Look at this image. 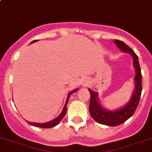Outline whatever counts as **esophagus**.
Returning a JSON list of instances; mask_svg holds the SVG:
<instances>
[{
    "mask_svg": "<svg viewBox=\"0 0 152 152\" xmlns=\"http://www.w3.org/2000/svg\"><path fill=\"white\" fill-rule=\"evenodd\" d=\"M83 86H87V85H88V84H89V80H88V79H83Z\"/></svg>",
    "mask_w": 152,
    "mask_h": 152,
    "instance_id": "esophagus-1",
    "label": "esophagus"
}]
</instances>
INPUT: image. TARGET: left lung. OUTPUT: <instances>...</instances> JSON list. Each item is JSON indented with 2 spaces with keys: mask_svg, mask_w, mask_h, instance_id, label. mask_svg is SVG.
Wrapping results in <instances>:
<instances>
[{
  "mask_svg": "<svg viewBox=\"0 0 152 152\" xmlns=\"http://www.w3.org/2000/svg\"><path fill=\"white\" fill-rule=\"evenodd\" d=\"M114 43L123 52L128 53L132 56L134 67L136 74L134 77L135 89L129 102L124 107L114 110H109L103 107L99 102L97 98L98 94L92 90L88 89L91 94L89 105L91 116L97 123L108 126H117L123 124L133 115L139 104L142 92V74L137 56L130 47L122 41L116 39L114 40Z\"/></svg>",
  "mask_w": 152,
  "mask_h": 152,
  "instance_id": "obj_1",
  "label": "left lung"
}]
</instances>
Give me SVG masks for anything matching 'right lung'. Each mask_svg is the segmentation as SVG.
Segmentation results:
<instances>
[{
  "mask_svg": "<svg viewBox=\"0 0 152 152\" xmlns=\"http://www.w3.org/2000/svg\"><path fill=\"white\" fill-rule=\"evenodd\" d=\"M38 40H34L32 41V42H31V44L32 43H34V42H36ZM77 91V89H75L73 90V91H70V93H69L68 96H67V100H66V102H65V104H64V107H63V110L62 111H61V113H60L59 116H58V117H56V119H54V120H51V121L50 122H48V123H30V122H27L28 123H29V125H31V126H35V127H39V128H44V129H50V128H53V127H55L56 126H57V125L58 124V123H60V122L61 121V120L63 119V117L65 116L66 114V112H67V102H68V99H69V97L70 96V95H71L72 94H73L74 92H76V91Z\"/></svg>",
  "mask_w": 152,
  "mask_h": 152,
  "instance_id": "right-lung-1",
  "label": "right lung"
}]
</instances>
